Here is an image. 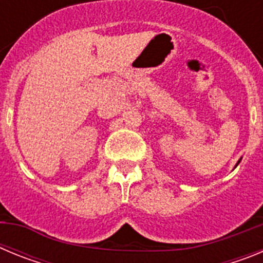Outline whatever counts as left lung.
<instances>
[{"label":"left lung","instance_id":"left-lung-1","mask_svg":"<svg viewBox=\"0 0 263 263\" xmlns=\"http://www.w3.org/2000/svg\"><path fill=\"white\" fill-rule=\"evenodd\" d=\"M240 162H241V159H240V160H238V162H237V164H236V167H237V166H238V163H240Z\"/></svg>","mask_w":263,"mask_h":263}]
</instances>
